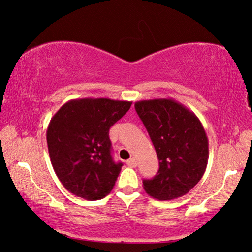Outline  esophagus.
I'll list each match as a JSON object with an SVG mask.
<instances>
[{"label":"esophagus","instance_id":"1","mask_svg":"<svg viewBox=\"0 0 252 252\" xmlns=\"http://www.w3.org/2000/svg\"><path fill=\"white\" fill-rule=\"evenodd\" d=\"M126 164L128 165L129 167H136V165H137L135 158H130V159H128V160L126 161Z\"/></svg>","mask_w":252,"mask_h":252}]
</instances>
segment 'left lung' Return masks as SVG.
<instances>
[{
	"label": "left lung",
	"instance_id": "1",
	"mask_svg": "<svg viewBox=\"0 0 252 252\" xmlns=\"http://www.w3.org/2000/svg\"><path fill=\"white\" fill-rule=\"evenodd\" d=\"M135 110L159 159L157 174L143 180L144 190L159 201L181 197L198 184L208 165L209 140L202 123L172 98L139 101Z\"/></svg>",
	"mask_w": 252,
	"mask_h": 252
}]
</instances>
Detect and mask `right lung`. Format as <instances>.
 <instances>
[{"label":"right lung","instance_id":"obj_1","mask_svg":"<svg viewBox=\"0 0 252 252\" xmlns=\"http://www.w3.org/2000/svg\"><path fill=\"white\" fill-rule=\"evenodd\" d=\"M130 105L110 98L71 99L51 118L47 129L51 165L72 194L97 201L112 190L123 164L112 159L109 129Z\"/></svg>","mask_w":252,"mask_h":252}]
</instances>
